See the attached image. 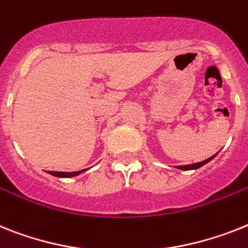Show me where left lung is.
Segmentation results:
<instances>
[{
  "instance_id": "obj_1",
  "label": "left lung",
  "mask_w": 248,
  "mask_h": 248,
  "mask_svg": "<svg viewBox=\"0 0 248 248\" xmlns=\"http://www.w3.org/2000/svg\"><path fill=\"white\" fill-rule=\"evenodd\" d=\"M216 155H217V154H216ZM216 155L211 156L209 159L204 160V161H201V163L190 164V165H180V166H178V169H180V170H194V169H198V168H201V166H203V165H205V164H207V163H209V161H211L212 159H214V157H216Z\"/></svg>"
}]
</instances>
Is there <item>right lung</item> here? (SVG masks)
Here are the masks:
<instances>
[{"label":"right lung","mask_w":248,"mask_h":248,"mask_svg":"<svg viewBox=\"0 0 248 248\" xmlns=\"http://www.w3.org/2000/svg\"><path fill=\"white\" fill-rule=\"evenodd\" d=\"M83 171H85V169L79 170V171H73V172H64V171H47V172H49L50 175L58 176V178H72V176H77L79 175V174H82Z\"/></svg>","instance_id":"add662e5"}]
</instances>
